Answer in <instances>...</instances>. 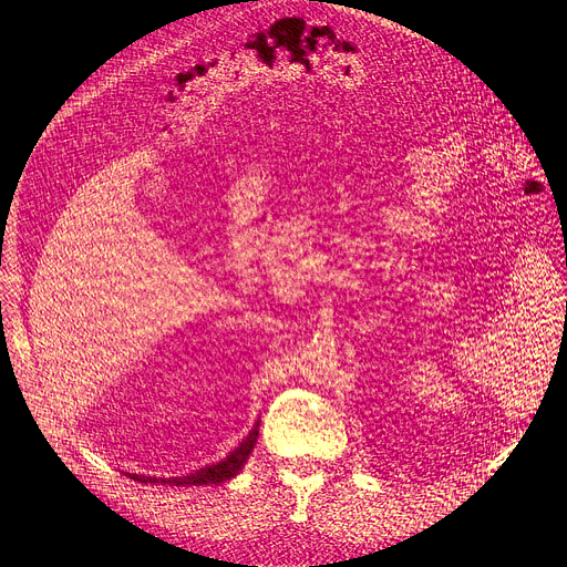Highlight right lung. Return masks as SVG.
Instances as JSON below:
<instances>
[{"instance_id":"1","label":"right lung","mask_w":567,"mask_h":567,"mask_svg":"<svg viewBox=\"0 0 567 567\" xmlns=\"http://www.w3.org/2000/svg\"><path fill=\"white\" fill-rule=\"evenodd\" d=\"M256 440H258V424L256 429L249 433V437L241 442L226 460L217 462V464H210L206 468H199L190 475H184V477H147V475H136L132 473V480H138V482H161V484H177V487H202V484H217V482H224V480H230L235 477L241 466H245V462L249 460L254 446H256Z\"/></svg>"}]
</instances>
